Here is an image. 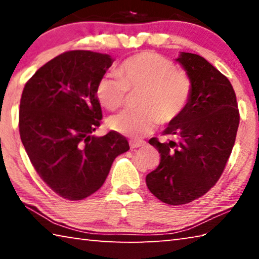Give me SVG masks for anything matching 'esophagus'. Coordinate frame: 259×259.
Segmentation results:
<instances>
[{
	"label": "esophagus",
	"mask_w": 259,
	"mask_h": 259,
	"mask_svg": "<svg viewBox=\"0 0 259 259\" xmlns=\"http://www.w3.org/2000/svg\"><path fill=\"white\" fill-rule=\"evenodd\" d=\"M129 145H130V148H138V147H142L145 145V142H143V140L131 139L129 142Z\"/></svg>",
	"instance_id": "1"
}]
</instances>
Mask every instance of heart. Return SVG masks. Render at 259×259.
<instances>
[{"label": "heart", "mask_w": 259, "mask_h": 259, "mask_svg": "<svg viewBox=\"0 0 259 259\" xmlns=\"http://www.w3.org/2000/svg\"><path fill=\"white\" fill-rule=\"evenodd\" d=\"M193 84L188 74L177 71L174 61L153 51L140 52L125 59L119 75L100 78L96 96L108 111L123 107L131 94H140L137 111L124 112L109 119L112 130L129 137L151 134L161 122L169 124L185 112L192 97Z\"/></svg>", "instance_id": "obj_1"}]
</instances>
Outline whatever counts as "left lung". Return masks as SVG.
<instances>
[{
    "label": "left lung",
    "mask_w": 259,
    "mask_h": 259,
    "mask_svg": "<svg viewBox=\"0 0 259 259\" xmlns=\"http://www.w3.org/2000/svg\"><path fill=\"white\" fill-rule=\"evenodd\" d=\"M191 77L192 97L181 116L163 135L152 138L159 166L146 176V185L162 202L185 204L204 195L224 171L234 146L240 115L231 82L203 57L181 52L176 59Z\"/></svg>",
    "instance_id": "obj_1"
}]
</instances>
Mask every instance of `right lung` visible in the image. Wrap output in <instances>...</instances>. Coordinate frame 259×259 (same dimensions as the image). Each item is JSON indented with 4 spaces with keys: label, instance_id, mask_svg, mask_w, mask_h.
<instances>
[{
    "label": "right lung",
    "instance_id": "right-lung-1",
    "mask_svg": "<svg viewBox=\"0 0 259 259\" xmlns=\"http://www.w3.org/2000/svg\"><path fill=\"white\" fill-rule=\"evenodd\" d=\"M113 61L98 52H64L38 68L23 90L21 142L38 176L64 199L94 194L114 159L129 150L116 131L93 135L103 117L96 89Z\"/></svg>",
    "mask_w": 259,
    "mask_h": 259
}]
</instances>
